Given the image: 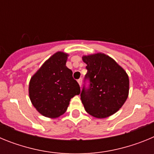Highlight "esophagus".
Listing matches in <instances>:
<instances>
[{"label": "esophagus", "instance_id": "obj_1", "mask_svg": "<svg viewBox=\"0 0 154 154\" xmlns=\"http://www.w3.org/2000/svg\"><path fill=\"white\" fill-rule=\"evenodd\" d=\"M78 83H79V85H80V87H81V85H82V79H79L78 80Z\"/></svg>", "mask_w": 154, "mask_h": 154}]
</instances>
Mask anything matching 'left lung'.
<instances>
[{
  "mask_svg": "<svg viewBox=\"0 0 154 154\" xmlns=\"http://www.w3.org/2000/svg\"><path fill=\"white\" fill-rule=\"evenodd\" d=\"M87 65L85 79L89 89H83L81 100L85 111L98 119L113 115L123 106L130 90L129 76L123 67L104 53L83 55Z\"/></svg>",
  "mask_w": 154,
  "mask_h": 154,
  "instance_id": "1",
  "label": "left lung"
}]
</instances>
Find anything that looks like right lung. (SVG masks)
<instances>
[{
	"mask_svg": "<svg viewBox=\"0 0 154 154\" xmlns=\"http://www.w3.org/2000/svg\"><path fill=\"white\" fill-rule=\"evenodd\" d=\"M69 54L57 51L31 76L28 85L30 100L36 110L48 118H58L69 107L70 99L80 94L72 71L66 66Z\"/></svg>",
	"mask_w": 154,
	"mask_h": 154,
	"instance_id": "obj_1",
	"label": "right lung"
}]
</instances>
